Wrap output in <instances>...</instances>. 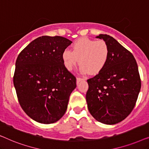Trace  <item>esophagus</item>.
<instances>
[{
    "mask_svg": "<svg viewBox=\"0 0 149 149\" xmlns=\"http://www.w3.org/2000/svg\"><path fill=\"white\" fill-rule=\"evenodd\" d=\"M83 78H81V77H77V83L78 84V83L80 82L81 81H83Z\"/></svg>",
    "mask_w": 149,
    "mask_h": 149,
    "instance_id": "esophagus-1",
    "label": "esophagus"
}]
</instances>
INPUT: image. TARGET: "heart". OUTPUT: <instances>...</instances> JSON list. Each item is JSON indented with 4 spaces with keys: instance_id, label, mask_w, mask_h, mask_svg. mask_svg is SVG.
I'll return each instance as SVG.
<instances>
[{
    "instance_id": "b5f03b06",
    "label": "heart",
    "mask_w": 149,
    "mask_h": 149,
    "mask_svg": "<svg viewBox=\"0 0 149 149\" xmlns=\"http://www.w3.org/2000/svg\"><path fill=\"white\" fill-rule=\"evenodd\" d=\"M109 56V47L104 40L82 38L72 44V50L63 51L62 58L68 70H72L79 60L81 72L97 74L105 68Z\"/></svg>"
}]
</instances>
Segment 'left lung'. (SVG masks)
<instances>
[{"instance_id":"1","label":"left lung","mask_w":149,"mask_h":149,"mask_svg":"<svg viewBox=\"0 0 149 149\" xmlns=\"http://www.w3.org/2000/svg\"><path fill=\"white\" fill-rule=\"evenodd\" d=\"M110 49L105 68L87 80V107L97 121L114 125L125 119L135 107L141 88L137 63L130 52L107 34H100Z\"/></svg>"}]
</instances>
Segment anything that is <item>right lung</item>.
<instances>
[{"instance_id": "right-lung-1", "label": "right lung", "mask_w": 149, "mask_h": 149, "mask_svg": "<svg viewBox=\"0 0 149 149\" xmlns=\"http://www.w3.org/2000/svg\"><path fill=\"white\" fill-rule=\"evenodd\" d=\"M72 41L62 36H40L20 52L13 84L24 111L36 122L58 121L66 113L76 88L74 75L65 67L62 54Z\"/></svg>"}]
</instances>
